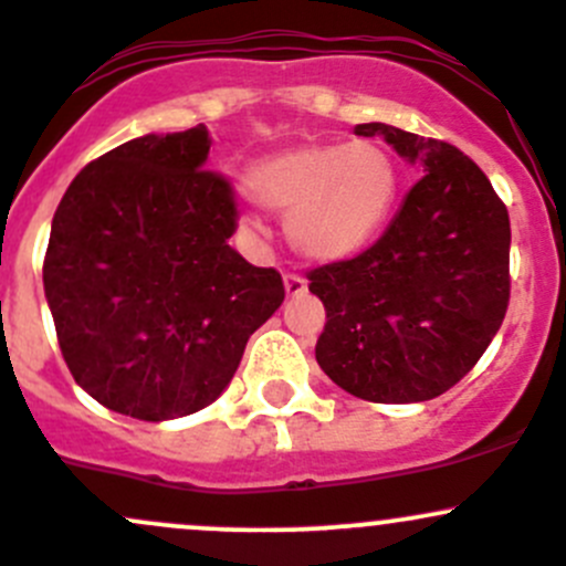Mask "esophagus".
Here are the masks:
<instances>
[{"mask_svg":"<svg viewBox=\"0 0 566 566\" xmlns=\"http://www.w3.org/2000/svg\"><path fill=\"white\" fill-rule=\"evenodd\" d=\"M283 283H285V294H289V296H300V294H305V291H307L305 277L296 275V272H285Z\"/></svg>","mask_w":566,"mask_h":566,"instance_id":"esophagus-1","label":"esophagus"}]
</instances>
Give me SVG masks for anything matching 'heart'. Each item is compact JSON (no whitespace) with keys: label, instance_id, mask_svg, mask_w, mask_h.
Returning <instances> with one entry per match:
<instances>
[{"label":"heart","instance_id":"obj_1","mask_svg":"<svg viewBox=\"0 0 566 566\" xmlns=\"http://www.w3.org/2000/svg\"><path fill=\"white\" fill-rule=\"evenodd\" d=\"M248 184L289 220L291 244L305 259L340 261L382 231L399 198L401 167L377 139L305 143L250 167Z\"/></svg>","mask_w":566,"mask_h":566}]
</instances>
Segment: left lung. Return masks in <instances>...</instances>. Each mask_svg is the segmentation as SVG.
I'll list each match as a JSON object with an SVG mask.
<instances>
[{"instance_id": "1", "label": "left lung", "mask_w": 566, "mask_h": 566, "mask_svg": "<svg viewBox=\"0 0 566 566\" xmlns=\"http://www.w3.org/2000/svg\"><path fill=\"white\" fill-rule=\"evenodd\" d=\"M355 134H382L423 176L371 248L307 272L327 311L316 360L357 399L429 401L471 371L506 316L509 211L454 145L385 123Z\"/></svg>"}]
</instances>
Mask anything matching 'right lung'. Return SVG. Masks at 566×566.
I'll return each mask as SVG.
<instances>
[{"mask_svg": "<svg viewBox=\"0 0 566 566\" xmlns=\"http://www.w3.org/2000/svg\"><path fill=\"white\" fill-rule=\"evenodd\" d=\"M209 148L203 123L128 139L54 211L43 289L60 352L76 385L137 421L209 407L285 296L281 272L228 244L239 211Z\"/></svg>", "mask_w": 566, "mask_h": 566, "instance_id": "add662e5", "label": "right lung"}]
</instances>
